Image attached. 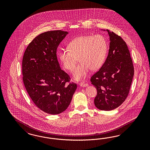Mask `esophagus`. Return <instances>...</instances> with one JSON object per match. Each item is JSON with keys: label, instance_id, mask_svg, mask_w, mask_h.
Returning a JSON list of instances; mask_svg holds the SVG:
<instances>
[{"label": "esophagus", "instance_id": "34e87169", "mask_svg": "<svg viewBox=\"0 0 150 150\" xmlns=\"http://www.w3.org/2000/svg\"><path fill=\"white\" fill-rule=\"evenodd\" d=\"M79 85H80V86L81 87H87L88 86V83H85V82H80V83H79Z\"/></svg>", "mask_w": 150, "mask_h": 150}]
</instances>
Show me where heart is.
<instances>
[{
  "instance_id": "heart-1",
  "label": "heart",
  "mask_w": 150,
  "mask_h": 150,
  "mask_svg": "<svg viewBox=\"0 0 150 150\" xmlns=\"http://www.w3.org/2000/svg\"><path fill=\"white\" fill-rule=\"evenodd\" d=\"M107 50V41L103 35H85L70 41L68 48L62 49L58 56L64 68L68 70L74 68L79 58L80 63L73 72L74 79L78 81L86 77L90 69L95 71L102 66Z\"/></svg>"
}]
</instances>
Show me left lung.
<instances>
[{"instance_id":"8db88e82","label":"left lung","mask_w":150,"mask_h":150,"mask_svg":"<svg viewBox=\"0 0 150 150\" xmlns=\"http://www.w3.org/2000/svg\"><path fill=\"white\" fill-rule=\"evenodd\" d=\"M108 31L109 52L100 70L91 77L97 90L96 107L102 110H111L126 100L132 85L134 68L125 42L113 32Z\"/></svg>"}]
</instances>
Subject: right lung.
Returning <instances> with one entry per match:
<instances>
[{
	"label": "right lung",
	"instance_id": "add662e5",
	"mask_svg": "<svg viewBox=\"0 0 150 150\" xmlns=\"http://www.w3.org/2000/svg\"><path fill=\"white\" fill-rule=\"evenodd\" d=\"M68 33L61 30L41 33L23 56V80L27 93L38 108L52 115L67 109L77 88L60 69L57 57V48Z\"/></svg>",
	"mask_w": 150,
	"mask_h": 150
}]
</instances>
